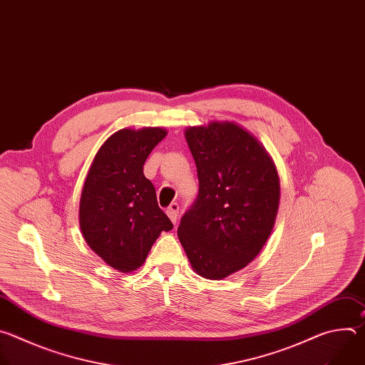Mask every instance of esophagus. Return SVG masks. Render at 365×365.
<instances>
[{
  "label": "esophagus",
  "instance_id": "34e87169",
  "mask_svg": "<svg viewBox=\"0 0 365 365\" xmlns=\"http://www.w3.org/2000/svg\"><path fill=\"white\" fill-rule=\"evenodd\" d=\"M168 215H169V218L172 220V222L173 224H176L178 222V217H179V205L176 203V202H173V203H170V206L168 207Z\"/></svg>",
  "mask_w": 365,
  "mask_h": 365
}]
</instances>
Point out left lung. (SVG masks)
I'll use <instances>...</instances> for the list:
<instances>
[{
    "label": "left lung",
    "mask_w": 365,
    "mask_h": 365,
    "mask_svg": "<svg viewBox=\"0 0 365 365\" xmlns=\"http://www.w3.org/2000/svg\"><path fill=\"white\" fill-rule=\"evenodd\" d=\"M199 192L178 237L193 270L221 280L262 251L274 227L280 182L267 150L235 123L189 127Z\"/></svg>",
    "instance_id": "8db88e82"
}]
</instances>
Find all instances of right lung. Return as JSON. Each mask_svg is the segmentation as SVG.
<instances>
[{
  "mask_svg": "<svg viewBox=\"0 0 365 365\" xmlns=\"http://www.w3.org/2000/svg\"><path fill=\"white\" fill-rule=\"evenodd\" d=\"M166 134L160 127L114 133L98 150L83 183L82 235L103 262L121 273L143 266L162 231L173 228L143 173L148 154Z\"/></svg>",
  "mask_w": 365,
  "mask_h": 365,
  "instance_id": "right-lung-1",
  "label": "right lung"
}]
</instances>
